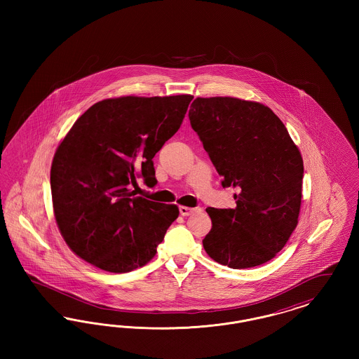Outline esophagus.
<instances>
[{
  "label": "esophagus",
  "instance_id": "1",
  "mask_svg": "<svg viewBox=\"0 0 359 359\" xmlns=\"http://www.w3.org/2000/svg\"><path fill=\"white\" fill-rule=\"evenodd\" d=\"M179 211H180V215H183V217H188V215H191L192 212H195V211H199V208H192V207L180 205V207H179Z\"/></svg>",
  "mask_w": 359,
  "mask_h": 359
}]
</instances>
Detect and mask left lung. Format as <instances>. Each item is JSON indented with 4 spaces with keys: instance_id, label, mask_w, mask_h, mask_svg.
Returning a JSON list of instances; mask_svg holds the SVG:
<instances>
[{
    "instance_id": "8db88e82",
    "label": "left lung",
    "mask_w": 359,
    "mask_h": 359,
    "mask_svg": "<svg viewBox=\"0 0 359 359\" xmlns=\"http://www.w3.org/2000/svg\"><path fill=\"white\" fill-rule=\"evenodd\" d=\"M223 187H237L236 208L207 207L205 253L233 269L272 259L297 226L303 158L285 125L262 103L196 98L188 113Z\"/></svg>"
}]
</instances>
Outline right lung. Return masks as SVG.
Wrapping results in <instances>:
<instances>
[{"label":"right lung","mask_w":359,"mask_h":359,"mask_svg":"<svg viewBox=\"0 0 359 359\" xmlns=\"http://www.w3.org/2000/svg\"><path fill=\"white\" fill-rule=\"evenodd\" d=\"M192 98L103 100L72 125L52 160L51 192L57 227L76 256L111 273L154 258L179 208L130 188L137 177L157 183L154 154L179 130Z\"/></svg>","instance_id":"obj_1"}]
</instances>
